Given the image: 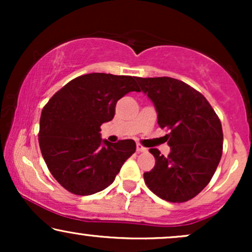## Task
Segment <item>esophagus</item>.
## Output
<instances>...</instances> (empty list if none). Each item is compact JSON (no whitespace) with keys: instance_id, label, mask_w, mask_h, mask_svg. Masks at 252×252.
Here are the masks:
<instances>
[{"instance_id":"esophagus-1","label":"esophagus","mask_w":252,"mask_h":252,"mask_svg":"<svg viewBox=\"0 0 252 252\" xmlns=\"http://www.w3.org/2000/svg\"><path fill=\"white\" fill-rule=\"evenodd\" d=\"M136 150H137L138 153H142V152H147V150H148V149H147L146 147H143L142 144L137 143V144H136Z\"/></svg>"}]
</instances>
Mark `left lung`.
<instances>
[{
    "instance_id": "obj_1",
    "label": "left lung",
    "mask_w": 252,
    "mask_h": 252,
    "mask_svg": "<svg viewBox=\"0 0 252 252\" xmlns=\"http://www.w3.org/2000/svg\"><path fill=\"white\" fill-rule=\"evenodd\" d=\"M154 103L160 128L167 134L170 153L152 148L155 166L143 174L154 194L170 202H185L201 192L215 174L222 153L218 116L199 91L170 77L136 78Z\"/></svg>"
}]
</instances>
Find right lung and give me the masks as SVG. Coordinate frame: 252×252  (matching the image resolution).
Here are the masks:
<instances>
[{"mask_svg": "<svg viewBox=\"0 0 252 252\" xmlns=\"http://www.w3.org/2000/svg\"><path fill=\"white\" fill-rule=\"evenodd\" d=\"M140 91L136 77L89 73L74 78L43 106L39 144L51 174L68 192L91 195L110 186L134 140L111 143L100 137V126L115 116L116 103Z\"/></svg>", "mask_w": 252, "mask_h": 252, "instance_id": "1", "label": "right lung"}]
</instances>
